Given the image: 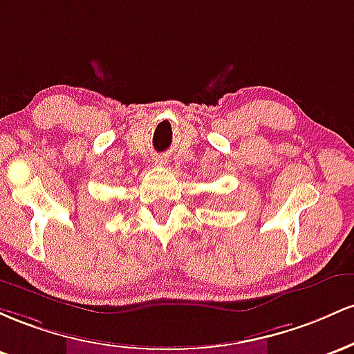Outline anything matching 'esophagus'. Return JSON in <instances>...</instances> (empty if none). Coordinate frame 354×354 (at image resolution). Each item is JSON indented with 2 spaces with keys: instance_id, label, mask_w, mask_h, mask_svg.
I'll use <instances>...</instances> for the list:
<instances>
[{
  "instance_id": "1",
  "label": "esophagus",
  "mask_w": 354,
  "mask_h": 354,
  "mask_svg": "<svg viewBox=\"0 0 354 354\" xmlns=\"http://www.w3.org/2000/svg\"><path fill=\"white\" fill-rule=\"evenodd\" d=\"M156 162H157V164H158V165H164L167 160H165V158H164V157H160V158H157V160H156Z\"/></svg>"
}]
</instances>
